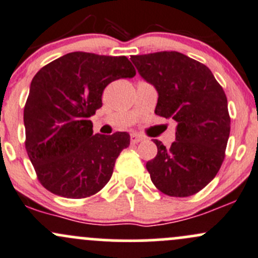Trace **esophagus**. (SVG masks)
Masks as SVG:
<instances>
[{"label":"esophagus","mask_w":258,"mask_h":258,"mask_svg":"<svg viewBox=\"0 0 258 258\" xmlns=\"http://www.w3.org/2000/svg\"><path fill=\"white\" fill-rule=\"evenodd\" d=\"M143 138L140 137V135L138 134H132L130 135V142H132V144H138L139 142H142Z\"/></svg>","instance_id":"esophagus-1"}]
</instances>
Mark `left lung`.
I'll list each match as a JSON object with an SVG mask.
<instances>
[{
    "label": "left lung",
    "instance_id": "left-lung-1",
    "mask_svg": "<svg viewBox=\"0 0 258 258\" xmlns=\"http://www.w3.org/2000/svg\"><path fill=\"white\" fill-rule=\"evenodd\" d=\"M130 59L158 90L156 115L177 121L171 147L153 139L158 154L147 163L151 181L165 195H194L216 176L225 159L231 124L226 94L205 64L182 53L164 50Z\"/></svg>",
    "mask_w": 258,
    "mask_h": 258
}]
</instances>
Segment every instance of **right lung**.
<instances>
[{
  "label": "right lung",
  "mask_w": 258,
  "mask_h": 258,
  "mask_svg": "<svg viewBox=\"0 0 258 258\" xmlns=\"http://www.w3.org/2000/svg\"><path fill=\"white\" fill-rule=\"evenodd\" d=\"M125 55L72 52L37 72L23 110L26 150L42 186L67 199L102 190L116 158L129 147L125 132L93 135L90 116L113 81L133 78Z\"/></svg>",
  "instance_id": "add662e5"
}]
</instances>
